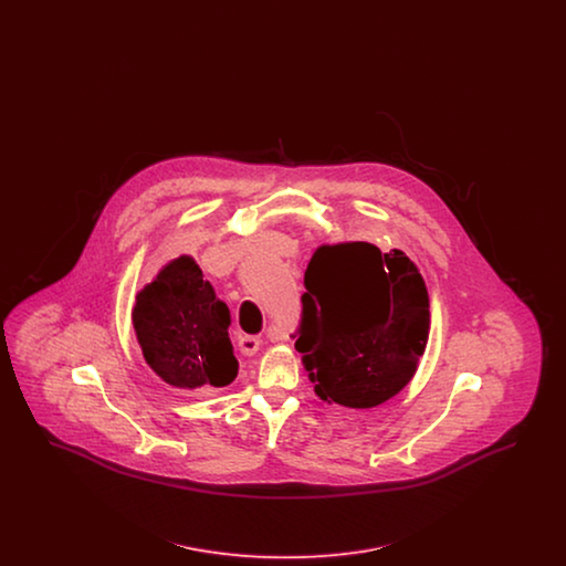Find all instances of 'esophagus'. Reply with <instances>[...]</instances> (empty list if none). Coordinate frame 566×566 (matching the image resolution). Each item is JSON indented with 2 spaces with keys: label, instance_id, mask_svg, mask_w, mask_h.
I'll return each mask as SVG.
<instances>
[{
  "label": "esophagus",
  "instance_id": "obj_1",
  "mask_svg": "<svg viewBox=\"0 0 566 566\" xmlns=\"http://www.w3.org/2000/svg\"><path fill=\"white\" fill-rule=\"evenodd\" d=\"M263 346V339L259 337V335H242L240 339H238V348L245 356H252V354H256L259 348Z\"/></svg>",
  "mask_w": 566,
  "mask_h": 566
}]
</instances>
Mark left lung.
I'll use <instances>...</instances> for the list:
<instances>
[{
  "label": "left lung",
  "instance_id": "8db88e82",
  "mask_svg": "<svg viewBox=\"0 0 566 566\" xmlns=\"http://www.w3.org/2000/svg\"><path fill=\"white\" fill-rule=\"evenodd\" d=\"M296 350L323 401L367 409L413 377L427 348V284L401 250L321 245L303 277Z\"/></svg>",
  "mask_w": 566,
  "mask_h": 566
}]
</instances>
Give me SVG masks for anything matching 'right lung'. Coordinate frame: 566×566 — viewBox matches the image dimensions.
Listing matches in <instances>:
<instances>
[{
	"instance_id": "1",
	"label": "right lung",
	"mask_w": 566,
	"mask_h": 566,
	"mask_svg": "<svg viewBox=\"0 0 566 566\" xmlns=\"http://www.w3.org/2000/svg\"><path fill=\"white\" fill-rule=\"evenodd\" d=\"M229 324V307L190 256L165 265L135 301V335L146 363L163 381L185 390L235 379Z\"/></svg>"
}]
</instances>
